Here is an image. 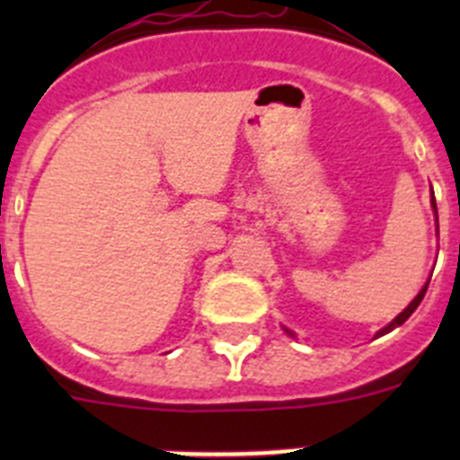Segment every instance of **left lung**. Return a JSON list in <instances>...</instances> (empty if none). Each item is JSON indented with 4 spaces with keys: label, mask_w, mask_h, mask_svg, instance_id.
Returning <instances> with one entry per match:
<instances>
[{
    "label": "left lung",
    "mask_w": 460,
    "mask_h": 460,
    "mask_svg": "<svg viewBox=\"0 0 460 460\" xmlns=\"http://www.w3.org/2000/svg\"><path fill=\"white\" fill-rule=\"evenodd\" d=\"M433 209H436V200H433ZM436 217H438V209H436ZM426 288H429V283H426V286H424V288H421V292H420V295L414 296V299H412V304H410V306H408V308H405V311H403V313H401V315H398V318H396V320H392V323H389V324H387V327H385V329H380V332H377V336H382V334H387V332H392V329H394V327H401V324H403V323H405V320H408V318H410V315H412V313H414V311H417V306H420V304H421V299H424V295H426Z\"/></svg>",
    "instance_id": "8db88e82"
}]
</instances>
